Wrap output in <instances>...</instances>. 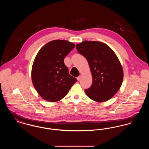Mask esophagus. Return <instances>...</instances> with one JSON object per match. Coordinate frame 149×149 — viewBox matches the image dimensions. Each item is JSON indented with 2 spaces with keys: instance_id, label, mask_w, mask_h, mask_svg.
<instances>
[{
  "instance_id": "34e87169",
  "label": "esophagus",
  "mask_w": 149,
  "mask_h": 149,
  "mask_svg": "<svg viewBox=\"0 0 149 149\" xmlns=\"http://www.w3.org/2000/svg\"><path fill=\"white\" fill-rule=\"evenodd\" d=\"M80 79H81V76L80 75L79 77H77V80H78V81H80Z\"/></svg>"
}]
</instances>
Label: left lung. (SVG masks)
<instances>
[{"label": "left lung", "mask_w": 149, "mask_h": 149, "mask_svg": "<svg viewBox=\"0 0 149 149\" xmlns=\"http://www.w3.org/2000/svg\"><path fill=\"white\" fill-rule=\"evenodd\" d=\"M76 48L86 58L92 75V84L85 89L86 94L98 102L112 98L123 78L122 66L113 50L104 43L91 41L77 44Z\"/></svg>", "instance_id": "1"}]
</instances>
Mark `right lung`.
Instances as JSON below:
<instances>
[{
  "label": "right lung",
  "instance_id": "obj_1",
  "mask_svg": "<svg viewBox=\"0 0 149 149\" xmlns=\"http://www.w3.org/2000/svg\"><path fill=\"white\" fill-rule=\"evenodd\" d=\"M66 40H53L43 46L34 60L32 80L36 90L43 99L55 102L66 95L77 81L69 74L64 58L75 47Z\"/></svg>",
  "mask_w": 149,
  "mask_h": 149
}]
</instances>
